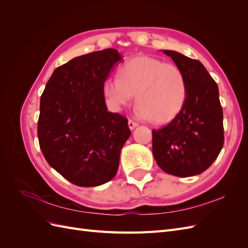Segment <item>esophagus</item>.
Masks as SVG:
<instances>
[{
	"instance_id": "34e87169",
	"label": "esophagus",
	"mask_w": 248,
	"mask_h": 248,
	"mask_svg": "<svg viewBox=\"0 0 248 248\" xmlns=\"http://www.w3.org/2000/svg\"><path fill=\"white\" fill-rule=\"evenodd\" d=\"M128 126H129V129L130 130H133L134 128H137V127L139 126V123L132 121V120H129V121H128Z\"/></svg>"
}]
</instances>
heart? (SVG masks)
Instances as JSON below:
<instances>
[{"instance_id": "obj_1", "label": "heart", "mask_w": 248, "mask_h": 248, "mask_svg": "<svg viewBox=\"0 0 248 248\" xmlns=\"http://www.w3.org/2000/svg\"><path fill=\"white\" fill-rule=\"evenodd\" d=\"M102 93L114 108L127 106L136 95L139 114L154 123L163 124L182 110L187 85L183 72L176 65L140 56L120 67L118 79L104 80Z\"/></svg>"}]
</instances>
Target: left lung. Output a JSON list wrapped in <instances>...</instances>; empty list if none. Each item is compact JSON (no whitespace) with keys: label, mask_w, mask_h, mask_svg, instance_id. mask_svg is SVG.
Segmentation results:
<instances>
[{"label":"left lung","mask_w":248,"mask_h":248,"mask_svg":"<svg viewBox=\"0 0 248 248\" xmlns=\"http://www.w3.org/2000/svg\"><path fill=\"white\" fill-rule=\"evenodd\" d=\"M184 74L185 104L161 129L152 131V151L159 168L177 177L205 171L223 146V115L219 91L205 66L176 50H162Z\"/></svg>","instance_id":"left-lung-1"}]
</instances>
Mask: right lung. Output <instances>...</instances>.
I'll use <instances>...</instances> for the list:
<instances>
[{"instance_id":"1","label":"right lung","mask_w":248,"mask_h":248,"mask_svg":"<svg viewBox=\"0 0 248 248\" xmlns=\"http://www.w3.org/2000/svg\"><path fill=\"white\" fill-rule=\"evenodd\" d=\"M123 62L114 48L73 58L52 72L40 98L44 158L69 182L99 186L114 178L130 137L127 119L108 110L102 84Z\"/></svg>"}]
</instances>
